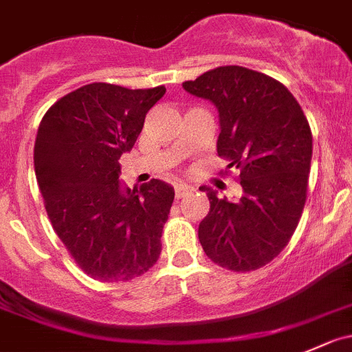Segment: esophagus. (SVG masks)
I'll list each match as a JSON object with an SVG mask.
<instances>
[{
	"label": "esophagus",
	"mask_w": 352,
	"mask_h": 352,
	"mask_svg": "<svg viewBox=\"0 0 352 352\" xmlns=\"http://www.w3.org/2000/svg\"><path fill=\"white\" fill-rule=\"evenodd\" d=\"M192 192V189L187 186H175V197L177 199H182V197H186L187 194Z\"/></svg>",
	"instance_id": "esophagus-1"
}]
</instances>
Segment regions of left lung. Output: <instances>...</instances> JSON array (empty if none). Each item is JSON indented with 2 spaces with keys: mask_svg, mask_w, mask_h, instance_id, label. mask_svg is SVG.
Wrapping results in <instances>:
<instances>
[{
  "mask_svg": "<svg viewBox=\"0 0 352 352\" xmlns=\"http://www.w3.org/2000/svg\"><path fill=\"white\" fill-rule=\"evenodd\" d=\"M182 87L218 108V156L239 170L244 192L230 203L201 187L210 199V213L197 230L201 245L218 267L258 270L280 254L302 214L311 129L291 91L261 72L227 65Z\"/></svg>",
  "mask_w": 352,
  "mask_h": 352,
  "instance_id": "1",
  "label": "left lung"
}]
</instances>
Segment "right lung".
<instances>
[{"instance_id":"obj_1","label":"right lung","mask_w":352,"mask_h":352,"mask_svg":"<svg viewBox=\"0 0 352 352\" xmlns=\"http://www.w3.org/2000/svg\"><path fill=\"white\" fill-rule=\"evenodd\" d=\"M165 91L93 82L60 98L37 129L34 168L47 218L94 280L141 277L162 252L173 187L151 179L122 189L118 160L135 144L146 113Z\"/></svg>"}]
</instances>
